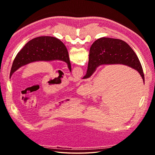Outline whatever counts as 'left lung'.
Listing matches in <instances>:
<instances>
[{
  "mask_svg": "<svg viewBox=\"0 0 155 155\" xmlns=\"http://www.w3.org/2000/svg\"><path fill=\"white\" fill-rule=\"evenodd\" d=\"M59 60L68 64L71 72L68 50L62 41L54 37L41 36L28 41L14 59L10 78L17 70L32 62Z\"/></svg>",
  "mask_w": 155,
  "mask_h": 155,
  "instance_id": "1",
  "label": "left lung"
}]
</instances>
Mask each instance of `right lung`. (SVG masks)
Here are the masks:
<instances>
[{
  "mask_svg": "<svg viewBox=\"0 0 155 155\" xmlns=\"http://www.w3.org/2000/svg\"><path fill=\"white\" fill-rule=\"evenodd\" d=\"M115 64H124L137 70L144 82L141 63L133 50L125 41L109 37H101L92 45L87 74L83 79L90 78L100 65Z\"/></svg>",
  "mask_w": 155,
  "mask_h": 155,
  "instance_id": "right-lung-1",
  "label": "right lung"
}]
</instances>
